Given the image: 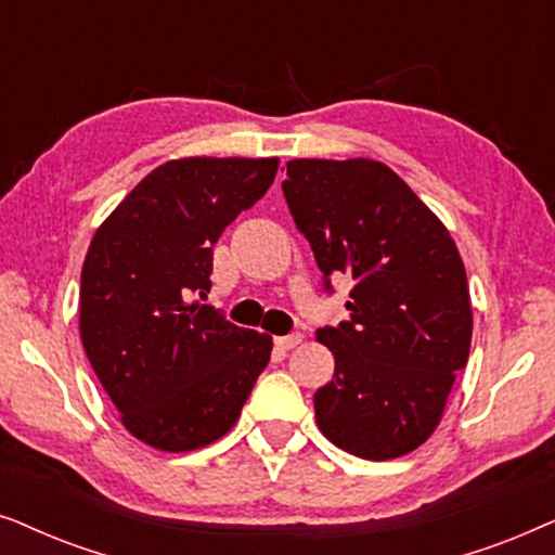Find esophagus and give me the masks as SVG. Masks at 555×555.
<instances>
[{
  "instance_id": "1",
  "label": "esophagus",
  "mask_w": 555,
  "mask_h": 555,
  "mask_svg": "<svg viewBox=\"0 0 555 555\" xmlns=\"http://www.w3.org/2000/svg\"><path fill=\"white\" fill-rule=\"evenodd\" d=\"M299 343H301L299 332H292V335H284V337L273 339V345H276L279 350H292V347H297Z\"/></svg>"
}]
</instances>
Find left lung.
Instances as JSON below:
<instances>
[{"mask_svg":"<svg viewBox=\"0 0 555 555\" xmlns=\"http://www.w3.org/2000/svg\"><path fill=\"white\" fill-rule=\"evenodd\" d=\"M324 289L352 282L350 320L317 330L335 375L314 393L332 444L373 462L431 437L467 365V271L444 223L393 169L373 159H292L282 182Z\"/></svg>","mask_w":555,"mask_h":555,"instance_id":"1","label":"left lung"}]
</instances>
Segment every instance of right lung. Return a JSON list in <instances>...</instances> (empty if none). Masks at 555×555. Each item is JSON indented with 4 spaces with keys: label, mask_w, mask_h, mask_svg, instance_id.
<instances>
[{
    "label": "right lung",
    "mask_w": 555,
    "mask_h": 555,
    "mask_svg": "<svg viewBox=\"0 0 555 555\" xmlns=\"http://www.w3.org/2000/svg\"><path fill=\"white\" fill-rule=\"evenodd\" d=\"M279 159L188 157L159 165L103 220L80 271V339L131 437L162 452L231 431L271 358L210 292L212 246L261 201Z\"/></svg>",
    "instance_id": "right-lung-1"
}]
</instances>
